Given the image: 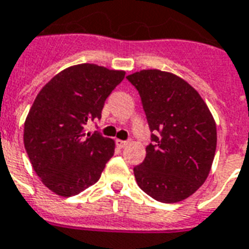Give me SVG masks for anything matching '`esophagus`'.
Listing matches in <instances>:
<instances>
[{
	"label": "esophagus",
	"mask_w": 249,
	"mask_h": 249,
	"mask_svg": "<svg viewBox=\"0 0 249 249\" xmlns=\"http://www.w3.org/2000/svg\"><path fill=\"white\" fill-rule=\"evenodd\" d=\"M116 143L119 147H121V149H123V147H125V146L128 145V141H121V140H117Z\"/></svg>",
	"instance_id": "obj_1"
}]
</instances>
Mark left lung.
Returning <instances> with one entry per match:
<instances>
[{"instance_id": "left-lung-1", "label": "left lung", "mask_w": 249, "mask_h": 249, "mask_svg": "<svg viewBox=\"0 0 249 249\" xmlns=\"http://www.w3.org/2000/svg\"><path fill=\"white\" fill-rule=\"evenodd\" d=\"M141 98L151 137L138 187L154 200L174 204L196 192L208 178L217 147L215 123L200 94L175 74L157 69L126 77Z\"/></svg>"}]
</instances>
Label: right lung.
<instances>
[{
	"instance_id": "1",
	"label": "right lung",
	"mask_w": 249,
	"mask_h": 249,
	"mask_svg": "<svg viewBox=\"0 0 249 249\" xmlns=\"http://www.w3.org/2000/svg\"><path fill=\"white\" fill-rule=\"evenodd\" d=\"M121 70L81 64L62 70L36 96L24 123V147L41 181L58 196L78 195L99 180L115 142L87 123L124 79Z\"/></svg>"
}]
</instances>
